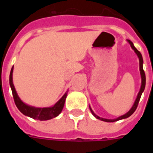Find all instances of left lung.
Returning a JSON list of instances; mask_svg holds the SVG:
<instances>
[{"label":"left lung","instance_id":"8db88e82","mask_svg":"<svg viewBox=\"0 0 153 153\" xmlns=\"http://www.w3.org/2000/svg\"><path fill=\"white\" fill-rule=\"evenodd\" d=\"M127 42H128V44H130V46H131V48H132V49H133V51H135V53L137 54V55L138 59H139V65H140L139 68H140V78H141V85H140V91H139V92H138L137 96V98H136L135 102H134V103H133V106L131 107V109H129V110H128V111L127 112L126 114H125L124 115H121V116L118 117H117V118L107 119V118H103V117H101L98 116L97 114H94V112L93 111V109H91V105H89L91 113H92V114H93L94 116L97 119H99V120H101V121H105V122H114V121H119V120H122V119H126V118H127V117H130L131 115H132V114H133V113L135 112L136 109H137V105H138V103H139V101H140V97H141V94H142V93L144 92V91H145V83H146V78H145V71H144V69H143V62H144V61H143L142 55H141V54H140V51H138L137 49L135 47H134V45H133V42L130 41L129 39H127Z\"/></svg>","mask_w":153,"mask_h":153}]
</instances>
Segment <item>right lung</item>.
Wrapping results in <instances>:
<instances>
[{
	"mask_svg": "<svg viewBox=\"0 0 153 153\" xmlns=\"http://www.w3.org/2000/svg\"><path fill=\"white\" fill-rule=\"evenodd\" d=\"M13 67H12L10 72V75H9V84H10V87L12 89V92H13V98H14V102L18 108V109L24 115L29 117H32L36 120H39V121H47V120H50L54 117H56L60 114L62 112L63 106H64L65 101L67 98V92L62 95V97L60 98L59 100L54 105L50 107H43V108H39V107H35L30 105H27L23 102L18 96L17 92L16 91L15 86L13 84Z\"/></svg>",
	"mask_w": 153,
	"mask_h": 153,
	"instance_id": "obj_1",
	"label": "right lung"
}]
</instances>
